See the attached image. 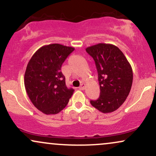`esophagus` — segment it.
Here are the masks:
<instances>
[{
	"instance_id": "esophagus-1",
	"label": "esophagus",
	"mask_w": 156,
	"mask_h": 156,
	"mask_svg": "<svg viewBox=\"0 0 156 156\" xmlns=\"http://www.w3.org/2000/svg\"><path fill=\"white\" fill-rule=\"evenodd\" d=\"M86 88V84L85 83H81V85L79 87V89L80 90H84Z\"/></svg>"
}]
</instances>
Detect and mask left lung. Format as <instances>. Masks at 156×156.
I'll return each mask as SVG.
<instances>
[{
  "label": "left lung",
  "instance_id": "1",
  "mask_svg": "<svg viewBox=\"0 0 156 156\" xmlns=\"http://www.w3.org/2000/svg\"><path fill=\"white\" fill-rule=\"evenodd\" d=\"M95 62L100 84V97L90 101L92 106L103 113L119 108L129 94L133 71L123 53L117 46L99 43L86 48Z\"/></svg>",
  "mask_w": 156,
  "mask_h": 156
}]
</instances>
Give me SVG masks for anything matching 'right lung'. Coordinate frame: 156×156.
I'll list each match as a JSON object with an SVG mask.
<instances>
[{"mask_svg":"<svg viewBox=\"0 0 156 156\" xmlns=\"http://www.w3.org/2000/svg\"><path fill=\"white\" fill-rule=\"evenodd\" d=\"M74 50L60 44L42 46L28 63L24 76L26 92L34 105L44 114L59 113L74 92L67 87L61 71L62 64Z\"/></svg>","mask_w":156,"mask_h":156,"instance_id":"1","label":"right lung"}]
</instances>
